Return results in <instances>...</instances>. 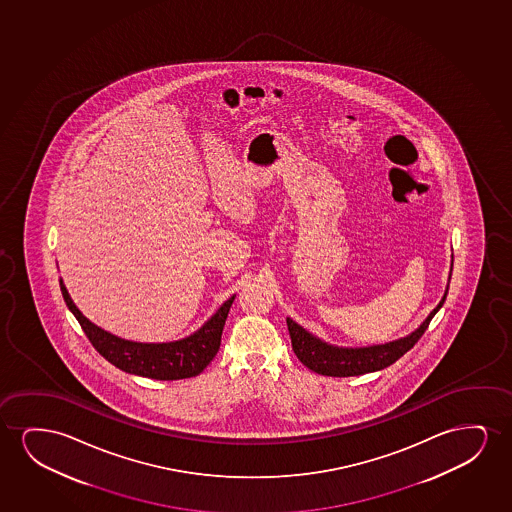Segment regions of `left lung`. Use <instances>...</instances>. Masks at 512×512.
Instances as JSON below:
<instances>
[{
  "label": "left lung",
  "instance_id": "left-lung-1",
  "mask_svg": "<svg viewBox=\"0 0 512 512\" xmlns=\"http://www.w3.org/2000/svg\"><path fill=\"white\" fill-rule=\"evenodd\" d=\"M451 267H453V262H451ZM451 271H449V280H451ZM448 288L449 283L434 311L409 336L400 337L390 343L364 346V348H343V346L325 343L320 337L313 336L308 330L302 329L301 325L295 323L292 318H287L288 332H290L294 353L308 369L316 374H322V376L348 378V376H360L367 372L381 371L388 365H392L393 362H397L404 353L418 343V339L427 330L428 323L446 301Z\"/></svg>",
  "mask_w": 512,
  "mask_h": 512
}]
</instances>
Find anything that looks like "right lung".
Segmentation results:
<instances>
[{
  "instance_id": "add662e5",
  "label": "right lung",
  "mask_w": 512,
  "mask_h": 512,
  "mask_svg": "<svg viewBox=\"0 0 512 512\" xmlns=\"http://www.w3.org/2000/svg\"><path fill=\"white\" fill-rule=\"evenodd\" d=\"M59 285L66 306L82 325L85 336L89 337L101 357L119 367L120 371L159 381L192 378L206 369V365L210 364L220 348L225 320L236 297L232 295L231 299H227L217 309V313L190 336L171 343H138L113 336L92 323L89 318H85L68 294L63 280H59Z\"/></svg>"
}]
</instances>
